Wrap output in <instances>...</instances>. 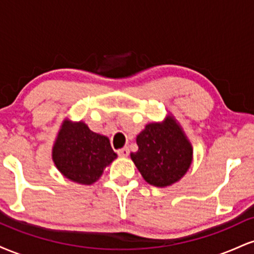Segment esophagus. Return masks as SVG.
I'll use <instances>...</instances> for the list:
<instances>
[{
  "instance_id": "1",
  "label": "esophagus",
  "mask_w": 254,
  "mask_h": 254,
  "mask_svg": "<svg viewBox=\"0 0 254 254\" xmlns=\"http://www.w3.org/2000/svg\"><path fill=\"white\" fill-rule=\"evenodd\" d=\"M117 153H118V155L122 156V157L129 156V148H127V147L122 148V149H119V150L117 151Z\"/></svg>"
}]
</instances>
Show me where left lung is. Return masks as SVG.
<instances>
[{
	"mask_svg": "<svg viewBox=\"0 0 254 254\" xmlns=\"http://www.w3.org/2000/svg\"><path fill=\"white\" fill-rule=\"evenodd\" d=\"M138 150L131 160L150 185L165 188L177 183L190 168L192 145L177 121L168 116L162 123H150L137 135Z\"/></svg>",
	"mask_w": 254,
	"mask_h": 254,
	"instance_id": "obj_1",
	"label": "left lung"
}]
</instances>
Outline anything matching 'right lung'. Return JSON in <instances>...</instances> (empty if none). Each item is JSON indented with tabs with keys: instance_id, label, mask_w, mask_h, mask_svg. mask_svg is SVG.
Listing matches in <instances>:
<instances>
[{
	"instance_id": "add662e5",
	"label": "right lung",
	"mask_w": 254,
	"mask_h": 254,
	"mask_svg": "<svg viewBox=\"0 0 254 254\" xmlns=\"http://www.w3.org/2000/svg\"><path fill=\"white\" fill-rule=\"evenodd\" d=\"M117 157L106 136L93 132L83 122L64 121L58 132L52 160L58 171L71 182L90 185Z\"/></svg>"
}]
</instances>
